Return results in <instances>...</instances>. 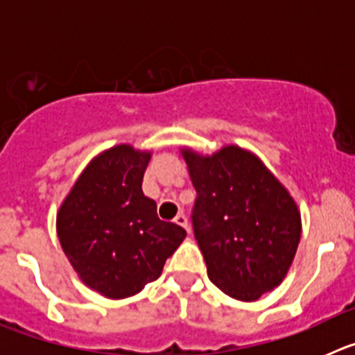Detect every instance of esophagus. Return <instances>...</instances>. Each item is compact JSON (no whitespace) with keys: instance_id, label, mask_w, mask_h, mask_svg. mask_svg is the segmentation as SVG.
<instances>
[{"instance_id":"34e87169","label":"esophagus","mask_w":355,"mask_h":355,"mask_svg":"<svg viewBox=\"0 0 355 355\" xmlns=\"http://www.w3.org/2000/svg\"><path fill=\"white\" fill-rule=\"evenodd\" d=\"M174 222L178 225H181V227L187 229V231H190V224H188V218H187V215H184V213H178V216L174 218Z\"/></svg>"}]
</instances>
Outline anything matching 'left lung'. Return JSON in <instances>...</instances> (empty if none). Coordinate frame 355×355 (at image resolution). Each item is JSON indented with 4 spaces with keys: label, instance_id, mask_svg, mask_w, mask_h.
I'll use <instances>...</instances> for the list:
<instances>
[{
    "label": "left lung",
    "instance_id": "left-lung-1",
    "mask_svg": "<svg viewBox=\"0 0 355 355\" xmlns=\"http://www.w3.org/2000/svg\"><path fill=\"white\" fill-rule=\"evenodd\" d=\"M197 192L193 234L208 277L225 295L258 300L288 274L300 241V211L293 197L263 165L238 146L211 156L181 150Z\"/></svg>",
    "mask_w": 355,
    "mask_h": 355
}]
</instances>
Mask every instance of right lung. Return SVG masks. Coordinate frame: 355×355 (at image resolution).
<instances>
[{"label":"right lung","mask_w":355,"mask_h":355,"mask_svg":"<svg viewBox=\"0 0 355 355\" xmlns=\"http://www.w3.org/2000/svg\"><path fill=\"white\" fill-rule=\"evenodd\" d=\"M149 150L128 144L106 149L87 165L56 215L65 256L90 290L126 299L159 277L187 236L159 220L142 192Z\"/></svg>","instance_id":"obj_1"}]
</instances>
